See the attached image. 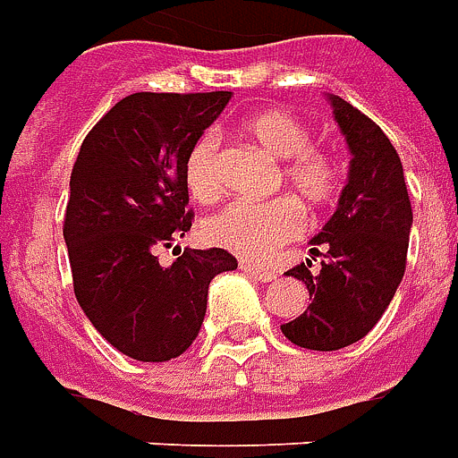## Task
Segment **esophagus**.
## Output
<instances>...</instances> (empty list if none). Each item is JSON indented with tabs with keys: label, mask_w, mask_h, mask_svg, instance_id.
Returning a JSON list of instances; mask_svg holds the SVG:
<instances>
[{
	"label": "esophagus",
	"mask_w": 458,
	"mask_h": 458,
	"mask_svg": "<svg viewBox=\"0 0 458 458\" xmlns=\"http://www.w3.org/2000/svg\"><path fill=\"white\" fill-rule=\"evenodd\" d=\"M242 270L246 276H251L253 280H261V283H270V280L278 278V270L268 268V266H251V263H242Z\"/></svg>",
	"instance_id": "esophagus-1"
}]
</instances>
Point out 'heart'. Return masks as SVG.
Listing matches in <instances>:
<instances>
[{"label":"heart","instance_id":"b5f03b06","mask_svg":"<svg viewBox=\"0 0 458 458\" xmlns=\"http://www.w3.org/2000/svg\"><path fill=\"white\" fill-rule=\"evenodd\" d=\"M243 136L280 160L276 188H288L312 209L329 207L342 190V165L335 153L312 146L315 136L300 116L266 109L242 123ZM185 185L197 202L209 205L225 195V148L216 133H202L185 156ZM205 239L249 261H266L283 243L305 232V215L294 197L270 202H232L202 226Z\"/></svg>","mask_w":458,"mask_h":458}]
</instances>
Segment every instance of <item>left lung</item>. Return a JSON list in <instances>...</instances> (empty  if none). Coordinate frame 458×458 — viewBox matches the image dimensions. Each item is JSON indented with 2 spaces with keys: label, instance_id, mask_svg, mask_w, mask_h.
Returning a JSON list of instances; mask_svg holds the SVG:
<instances>
[{
  "label": "left lung",
  "instance_id": "left-lung-1",
  "mask_svg": "<svg viewBox=\"0 0 458 458\" xmlns=\"http://www.w3.org/2000/svg\"><path fill=\"white\" fill-rule=\"evenodd\" d=\"M335 119L352 151L349 182L325 229L312 239V261L285 276L302 280L310 307L288 325H280L290 342L312 352H336L359 342L376 327L398 290L407 263L412 205L403 163L378 123L329 97Z\"/></svg>",
  "mask_w": 458,
  "mask_h": 458
}]
</instances>
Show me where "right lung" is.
Returning a JSON list of instances; mask_svg holds the SVG:
<instances>
[{
    "label": "right lung",
    "instance_id": "add662e5",
    "mask_svg": "<svg viewBox=\"0 0 458 458\" xmlns=\"http://www.w3.org/2000/svg\"><path fill=\"white\" fill-rule=\"evenodd\" d=\"M232 92H136L116 102L80 146L63 236L82 312L136 361H170L205 319L215 276L239 263L225 249H185L170 268L160 246L185 236L192 209L185 156Z\"/></svg>",
    "mask_w": 458,
    "mask_h": 458
}]
</instances>
